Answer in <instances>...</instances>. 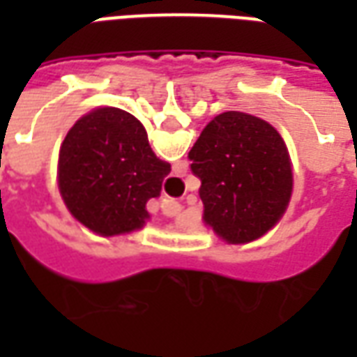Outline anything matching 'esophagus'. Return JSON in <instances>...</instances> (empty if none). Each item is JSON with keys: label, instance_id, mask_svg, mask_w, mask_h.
Instances as JSON below:
<instances>
[{"label": "esophagus", "instance_id": "1", "mask_svg": "<svg viewBox=\"0 0 357 357\" xmlns=\"http://www.w3.org/2000/svg\"><path fill=\"white\" fill-rule=\"evenodd\" d=\"M158 206L162 210L164 216H178L179 212H181V204L179 202H174V201H168V199H162V201L158 202Z\"/></svg>", "mask_w": 357, "mask_h": 357}]
</instances>
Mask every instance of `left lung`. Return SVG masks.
<instances>
[{
  "label": "left lung",
  "mask_w": 357,
  "mask_h": 357,
  "mask_svg": "<svg viewBox=\"0 0 357 357\" xmlns=\"http://www.w3.org/2000/svg\"><path fill=\"white\" fill-rule=\"evenodd\" d=\"M201 179L204 222L227 243H248L283 216L292 191L284 141L266 120L229 110L218 114L189 151Z\"/></svg>",
  "instance_id": "obj_1"
}]
</instances>
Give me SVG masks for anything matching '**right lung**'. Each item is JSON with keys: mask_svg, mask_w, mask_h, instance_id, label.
Listing matches in <instances>:
<instances>
[{"mask_svg": "<svg viewBox=\"0 0 357 357\" xmlns=\"http://www.w3.org/2000/svg\"><path fill=\"white\" fill-rule=\"evenodd\" d=\"M170 170L153 153L137 118L105 107L82 116L66 133L59 189L80 224L99 235H118L145 224V204L160 195Z\"/></svg>", "mask_w": 357, "mask_h": 357, "instance_id": "1", "label": "right lung"}]
</instances>
